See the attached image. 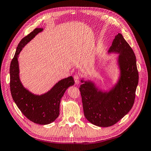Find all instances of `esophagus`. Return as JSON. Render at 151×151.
<instances>
[{"label": "esophagus", "instance_id": "34e87169", "mask_svg": "<svg viewBox=\"0 0 151 151\" xmlns=\"http://www.w3.org/2000/svg\"><path fill=\"white\" fill-rule=\"evenodd\" d=\"M74 81H75V83L76 84H79V82H80V79H81V77H80V75L79 74H75L74 76Z\"/></svg>", "mask_w": 151, "mask_h": 151}]
</instances>
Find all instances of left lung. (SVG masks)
I'll return each mask as SVG.
<instances>
[{"label":"left lung","instance_id":"8db88e82","mask_svg":"<svg viewBox=\"0 0 151 151\" xmlns=\"http://www.w3.org/2000/svg\"><path fill=\"white\" fill-rule=\"evenodd\" d=\"M108 53H119L118 63L120 76L109 91H102L91 81L81 80L79 90L84 116L89 122L101 127L115 125L133 106L139 72L135 53L129 44L118 33L113 40Z\"/></svg>","mask_w":151,"mask_h":151}]
</instances>
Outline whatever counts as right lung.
Returning <instances> with one entry per match:
<instances>
[{
  "mask_svg": "<svg viewBox=\"0 0 151 151\" xmlns=\"http://www.w3.org/2000/svg\"><path fill=\"white\" fill-rule=\"evenodd\" d=\"M42 31L43 28L35 29L18 45L10 65V89L14 101L28 119L37 124L47 125L58 116L61 98L68 87L74 84V81L72 76L63 79L47 93L40 96L31 93L22 86L19 79L18 55L22 48Z\"/></svg>",
  "mask_w": 151,
  "mask_h": 151,
  "instance_id": "obj_1",
  "label": "right lung"
}]
</instances>
